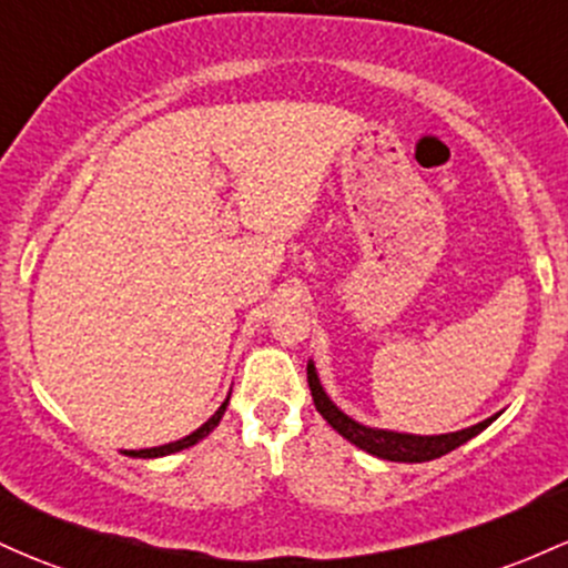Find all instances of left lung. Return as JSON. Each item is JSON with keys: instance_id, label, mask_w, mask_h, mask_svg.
Returning a JSON list of instances; mask_svg holds the SVG:
<instances>
[{"instance_id": "left-lung-1", "label": "left lung", "mask_w": 568, "mask_h": 568, "mask_svg": "<svg viewBox=\"0 0 568 568\" xmlns=\"http://www.w3.org/2000/svg\"><path fill=\"white\" fill-rule=\"evenodd\" d=\"M307 383H310V390H313L315 409L326 417V423L334 428V432H339L347 442H353L355 447L366 450L369 456H377L383 460H398V464H423V460L447 456V453L456 450V447L464 445V442H469L471 436L485 432V428L501 415L498 413L494 417H488V420L477 423V426L460 428V432H453V434H436V436L398 434V432H388V428L364 426V423L353 420L351 415L342 413L332 398L326 396V390H323L313 361L307 364Z\"/></svg>"}]
</instances>
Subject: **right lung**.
Here are the masks:
<instances>
[{"instance_id":"1","label":"right lung","mask_w":568,"mask_h":568,"mask_svg":"<svg viewBox=\"0 0 568 568\" xmlns=\"http://www.w3.org/2000/svg\"><path fill=\"white\" fill-rule=\"evenodd\" d=\"M226 407H229V396H226V402H223L221 407H217V413H215L213 417H210L207 423H202V426H199L196 432H193V434L183 436V439H178V442H170V445H161V447H148V450H126V456H132V458H161V456H172V453H180V450H185V447L196 445L199 439H204V436H207L210 432H213V428L217 426V423H221L223 413H226Z\"/></svg>"}]
</instances>
